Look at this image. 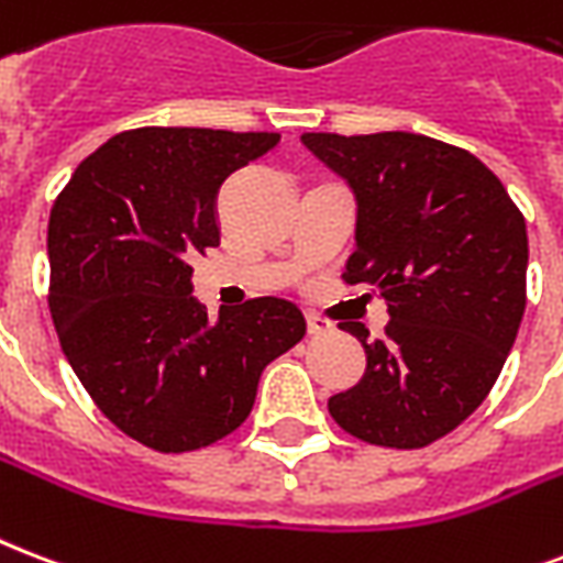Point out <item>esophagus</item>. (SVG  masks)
<instances>
[{"mask_svg":"<svg viewBox=\"0 0 563 563\" xmlns=\"http://www.w3.org/2000/svg\"><path fill=\"white\" fill-rule=\"evenodd\" d=\"M307 330H310V336H324V333L333 330V324L328 319L316 316V312H307Z\"/></svg>","mask_w":563,"mask_h":563,"instance_id":"obj_1","label":"esophagus"}]
</instances>
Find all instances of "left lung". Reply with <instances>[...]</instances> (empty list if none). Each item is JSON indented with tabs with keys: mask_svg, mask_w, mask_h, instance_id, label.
Listing matches in <instances>:
<instances>
[{
	"mask_svg": "<svg viewBox=\"0 0 563 563\" xmlns=\"http://www.w3.org/2000/svg\"><path fill=\"white\" fill-rule=\"evenodd\" d=\"M300 141L357 200L349 286L386 300L366 375L328 401L339 428L386 449H422L454 431L496 384L526 312L529 235L482 158L416 132ZM368 298V295H366Z\"/></svg>",
	"mask_w": 563,
	"mask_h": 563,
	"instance_id": "1",
	"label": "left lung"
}]
</instances>
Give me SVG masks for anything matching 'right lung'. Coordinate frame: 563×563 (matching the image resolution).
<instances>
[{
    "mask_svg": "<svg viewBox=\"0 0 563 563\" xmlns=\"http://www.w3.org/2000/svg\"><path fill=\"white\" fill-rule=\"evenodd\" d=\"M277 132L144 126L73 170L46 230L49 312L67 363L120 431L195 452L247 419L263 368L307 321L283 298L218 319L191 295L188 260L221 242L218 188L277 147Z\"/></svg>",
    "mask_w": 563,
    "mask_h": 563,
    "instance_id": "right-lung-1",
    "label": "right lung"
}]
</instances>
